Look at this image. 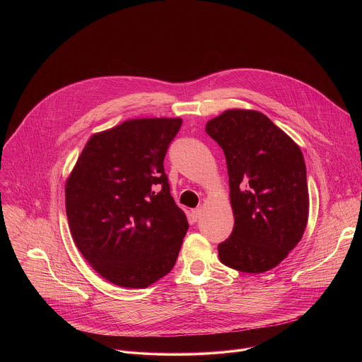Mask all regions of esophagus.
Listing matches in <instances>:
<instances>
[{
  "label": "esophagus",
  "mask_w": 362,
  "mask_h": 362,
  "mask_svg": "<svg viewBox=\"0 0 362 362\" xmlns=\"http://www.w3.org/2000/svg\"><path fill=\"white\" fill-rule=\"evenodd\" d=\"M202 208H196V209H193L192 211V218H193V221H197L200 216H202Z\"/></svg>",
  "instance_id": "1"
}]
</instances>
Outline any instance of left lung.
Segmentation results:
<instances>
[{"label": "left lung", "mask_w": 362, "mask_h": 362, "mask_svg": "<svg viewBox=\"0 0 362 362\" xmlns=\"http://www.w3.org/2000/svg\"><path fill=\"white\" fill-rule=\"evenodd\" d=\"M223 150L235 226L218 246L223 265L262 274L279 265L308 222L306 168L299 146L265 115L232 109L206 123Z\"/></svg>", "instance_id": "8db88e82"}]
</instances>
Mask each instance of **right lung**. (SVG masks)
I'll use <instances>...</instances> for the list:
<instances>
[{
    "mask_svg": "<svg viewBox=\"0 0 362 362\" xmlns=\"http://www.w3.org/2000/svg\"><path fill=\"white\" fill-rule=\"evenodd\" d=\"M182 119H132L93 134L66 182L76 246L106 281L141 289L168 275L189 229L163 160Z\"/></svg>",
    "mask_w": 362,
    "mask_h": 362,
    "instance_id": "obj_1",
    "label": "right lung"
}]
</instances>
